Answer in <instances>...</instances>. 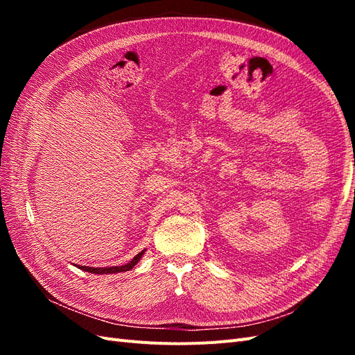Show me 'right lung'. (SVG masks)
I'll use <instances>...</instances> for the list:
<instances>
[{
	"instance_id": "right-lung-1",
	"label": "right lung",
	"mask_w": 355,
	"mask_h": 355,
	"mask_svg": "<svg viewBox=\"0 0 355 355\" xmlns=\"http://www.w3.org/2000/svg\"><path fill=\"white\" fill-rule=\"evenodd\" d=\"M144 253H145V250H142L141 253H137L133 259L128 262V263H125V265H123V266H110V268H92V266H81V265H78V268L80 270H83V271H87V272H92V274H114V272H123V271H130L132 268L141 261V257L144 256Z\"/></svg>"
}]
</instances>
